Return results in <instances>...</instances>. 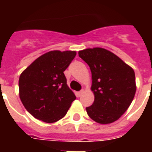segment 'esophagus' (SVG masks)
<instances>
[{
	"mask_svg": "<svg viewBox=\"0 0 152 152\" xmlns=\"http://www.w3.org/2000/svg\"><path fill=\"white\" fill-rule=\"evenodd\" d=\"M83 94H84V90H80V92L77 93V96H78V97H80V96L82 95Z\"/></svg>",
	"mask_w": 152,
	"mask_h": 152,
	"instance_id": "obj_1",
	"label": "esophagus"
}]
</instances>
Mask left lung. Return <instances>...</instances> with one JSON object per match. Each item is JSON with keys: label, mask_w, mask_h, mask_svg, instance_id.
<instances>
[{"label": "left lung", "mask_w": 152, "mask_h": 152, "mask_svg": "<svg viewBox=\"0 0 152 152\" xmlns=\"http://www.w3.org/2000/svg\"><path fill=\"white\" fill-rule=\"evenodd\" d=\"M92 74V105L86 107L93 121L102 124L113 123L130 106L136 93L134 69L111 51L103 48L78 52Z\"/></svg>", "instance_id": "obj_1"}]
</instances>
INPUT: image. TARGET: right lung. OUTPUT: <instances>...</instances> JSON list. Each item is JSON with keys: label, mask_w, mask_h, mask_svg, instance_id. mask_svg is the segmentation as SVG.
Masks as SVG:
<instances>
[{"label": "right lung", "mask_w": 152, "mask_h": 152, "mask_svg": "<svg viewBox=\"0 0 152 152\" xmlns=\"http://www.w3.org/2000/svg\"><path fill=\"white\" fill-rule=\"evenodd\" d=\"M76 51L52 50L37 58L21 73L19 98L31 115L46 123L65 116L76 95L66 84L63 72Z\"/></svg>", "instance_id": "add662e5"}]
</instances>
